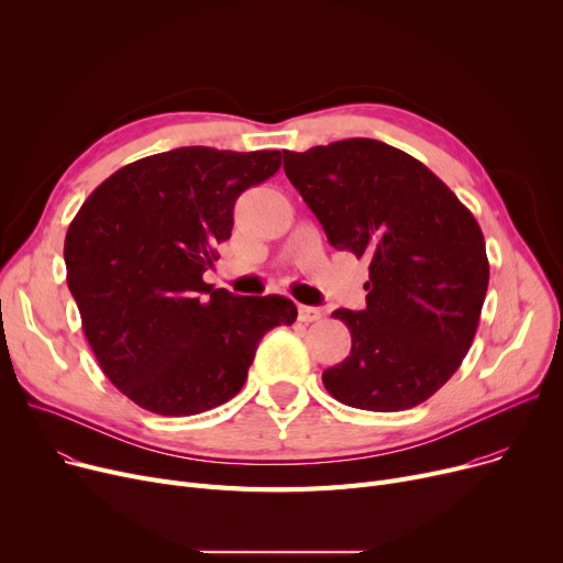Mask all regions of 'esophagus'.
Instances as JSON below:
<instances>
[{
	"label": "esophagus",
	"mask_w": 563,
	"mask_h": 563,
	"mask_svg": "<svg viewBox=\"0 0 563 563\" xmlns=\"http://www.w3.org/2000/svg\"><path fill=\"white\" fill-rule=\"evenodd\" d=\"M321 319V310L312 308V306H299V321L303 323H312Z\"/></svg>",
	"instance_id": "1"
}]
</instances>
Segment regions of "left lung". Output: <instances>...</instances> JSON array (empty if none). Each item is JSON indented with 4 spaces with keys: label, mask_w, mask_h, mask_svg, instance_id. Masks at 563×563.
Listing matches in <instances>:
<instances>
[{
    "label": "left lung",
    "mask_w": 563,
    "mask_h": 563,
    "mask_svg": "<svg viewBox=\"0 0 563 563\" xmlns=\"http://www.w3.org/2000/svg\"><path fill=\"white\" fill-rule=\"evenodd\" d=\"M331 246L369 262L367 308L335 310L349 356L321 374L338 401L376 412L427 401L461 367L488 289L479 223L422 162L374 139L283 153Z\"/></svg>",
    "instance_id": "1"
}]
</instances>
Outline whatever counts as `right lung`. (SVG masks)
Listing matches in <instances>:
<instances>
[{
    "label": "right lung",
    "mask_w": 563,
    "mask_h": 563,
    "mask_svg": "<svg viewBox=\"0 0 563 563\" xmlns=\"http://www.w3.org/2000/svg\"><path fill=\"white\" fill-rule=\"evenodd\" d=\"M278 168V151L175 147L118 168L79 207L64 244L68 287L102 372L141 408L187 418L225 404L264 333L297 319L285 297L202 280L236 198Z\"/></svg>",
    "instance_id": "obj_1"
}]
</instances>
